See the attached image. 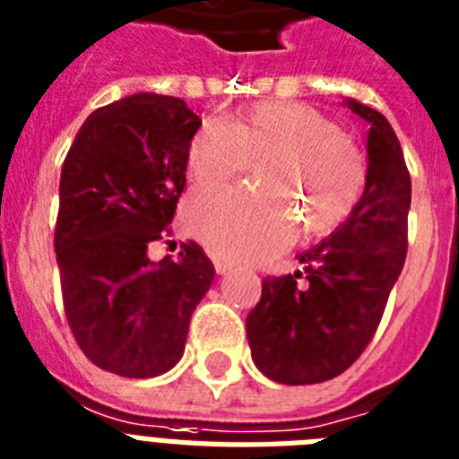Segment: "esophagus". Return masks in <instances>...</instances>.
<instances>
[{"mask_svg":"<svg viewBox=\"0 0 459 459\" xmlns=\"http://www.w3.org/2000/svg\"><path fill=\"white\" fill-rule=\"evenodd\" d=\"M214 271H217L219 275H226L233 271V264L226 262V259H221V256H214Z\"/></svg>","mask_w":459,"mask_h":459,"instance_id":"esophagus-1","label":"esophagus"}]
</instances>
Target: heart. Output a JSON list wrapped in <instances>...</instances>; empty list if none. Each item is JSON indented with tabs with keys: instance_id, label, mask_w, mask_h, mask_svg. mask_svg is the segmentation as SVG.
<instances>
[{
	"instance_id": "b5f03b06",
	"label": "heart",
	"mask_w": 459,
	"mask_h": 459,
	"mask_svg": "<svg viewBox=\"0 0 459 459\" xmlns=\"http://www.w3.org/2000/svg\"><path fill=\"white\" fill-rule=\"evenodd\" d=\"M262 165L264 191H203L186 207V226L212 255L264 262L308 236L334 230L365 186V160L330 117L301 103H259L240 120H207L188 145V174L217 188Z\"/></svg>"
}]
</instances>
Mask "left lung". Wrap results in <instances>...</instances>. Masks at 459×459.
Here are the masks:
<instances>
[{"instance_id":"obj_1","label":"left lung","mask_w":459,"mask_h":459,"mask_svg":"<svg viewBox=\"0 0 459 459\" xmlns=\"http://www.w3.org/2000/svg\"><path fill=\"white\" fill-rule=\"evenodd\" d=\"M368 129L365 188L344 223L297 255L301 273L266 278L247 316L252 360L281 385H318L359 359L377 330L408 252L411 174L385 115L353 99Z\"/></svg>"}]
</instances>
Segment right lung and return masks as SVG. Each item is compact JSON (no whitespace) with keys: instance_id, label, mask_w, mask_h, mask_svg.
Listing matches in <instances>:
<instances>
[{"instance_id":"obj_1","label":"right lung","mask_w":459,"mask_h":459,"mask_svg":"<svg viewBox=\"0 0 459 459\" xmlns=\"http://www.w3.org/2000/svg\"><path fill=\"white\" fill-rule=\"evenodd\" d=\"M200 125L181 99L141 91L89 115L63 162L54 247L65 316L84 356L122 377L181 360L214 281L195 242L178 259L148 256L174 219Z\"/></svg>"}]
</instances>
